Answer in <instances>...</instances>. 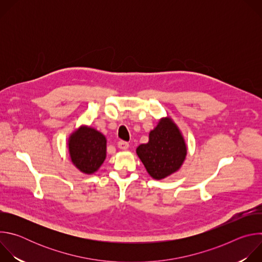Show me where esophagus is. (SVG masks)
I'll list each match as a JSON object with an SVG mask.
<instances>
[{"instance_id": "obj_1", "label": "esophagus", "mask_w": 262, "mask_h": 262, "mask_svg": "<svg viewBox=\"0 0 262 262\" xmlns=\"http://www.w3.org/2000/svg\"><path fill=\"white\" fill-rule=\"evenodd\" d=\"M117 146H118L120 149H127V148L129 147V144H128L127 142H125V141H119L118 144H117Z\"/></svg>"}]
</instances>
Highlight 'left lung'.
I'll return each instance as SVG.
<instances>
[{
  "mask_svg": "<svg viewBox=\"0 0 262 262\" xmlns=\"http://www.w3.org/2000/svg\"><path fill=\"white\" fill-rule=\"evenodd\" d=\"M136 152L148 174L161 180L180 169L188 147L175 122L170 117H164L149 133L148 143L138 146Z\"/></svg>",
  "mask_w": 262,
  "mask_h": 262,
  "instance_id": "obj_1",
  "label": "left lung"
}]
</instances>
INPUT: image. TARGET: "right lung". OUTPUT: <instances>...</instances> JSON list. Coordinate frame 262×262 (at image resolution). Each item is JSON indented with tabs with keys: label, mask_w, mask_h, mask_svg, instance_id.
<instances>
[{
	"label": "right lung",
	"mask_w": 262,
	"mask_h": 262,
	"mask_svg": "<svg viewBox=\"0 0 262 262\" xmlns=\"http://www.w3.org/2000/svg\"><path fill=\"white\" fill-rule=\"evenodd\" d=\"M68 152L73 166L82 173H95L106 157V139L97 129L82 125L68 138Z\"/></svg>",
	"instance_id": "right-lung-1"
}]
</instances>
